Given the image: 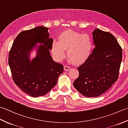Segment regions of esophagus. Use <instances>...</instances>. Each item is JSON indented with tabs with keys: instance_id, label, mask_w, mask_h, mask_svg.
Segmentation results:
<instances>
[{
	"instance_id": "1",
	"label": "esophagus",
	"mask_w": 128,
	"mask_h": 128,
	"mask_svg": "<svg viewBox=\"0 0 128 128\" xmlns=\"http://www.w3.org/2000/svg\"><path fill=\"white\" fill-rule=\"evenodd\" d=\"M64 70H66V71H68L70 69V68L69 66H64Z\"/></svg>"
}]
</instances>
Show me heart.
<instances>
[{
    "mask_svg": "<svg viewBox=\"0 0 128 128\" xmlns=\"http://www.w3.org/2000/svg\"><path fill=\"white\" fill-rule=\"evenodd\" d=\"M94 44L90 35L77 31L66 30L62 32L58 37V40H53L52 52L58 61L62 60L66 56L72 63L81 65L90 57Z\"/></svg>",
    "mask_w": 128,
    "mask_h": 128,
    "instance_id": "b5f03b06",
    "label": "heart"
}]
</instances>
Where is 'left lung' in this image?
<instances>
[{
    "label": "left lung",
    "mask_w": 128,
    "mask_h": 128,
    "mask_svg": "<svg viewBox=\"0 0 128 128\" xmlns=\"http://www.w3.org/2000/svg\"><path fill=\"white\" fill-rule=\"evenodd\" d=\"M95 45L89 59L78 68L79 76L73 85L87 97L100 96L118 80L122 50L116 37L97 28L93 32Z\"/></svg>",
    "instance_id": "left-lung-1"
}]
</instances>
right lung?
<instances>
[{
  "label": "right lung",
  "instance_id": "1",
  "mask_svg": "<svg viewBox=\"0 0 128 128\" xmlns=\"http://www.w3.org/2000/svg\"><path fill=\"white\" fill-rule=\"evenodd\" d=\"M48 28L39 26L20 32L14 41L8 58L12 78L21 90L29 96H44L57 83L63 66L53 60L50 55L53 39L49 38ZM39 46L36 57L29 62L28 53L36 45Z\"/></svg>",
  "mask_w": 128,
  "mask_h": 128
}]
</instances>
